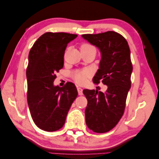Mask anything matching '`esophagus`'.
I'll return each instance as SVG.
<instances>
[{
  "instance_id": "esophagus-1",
  "label": "esophagus",
  "mask_w": 159,
  "mask_h": 159,
  "mask_svg": "<svg viewBox=\"0 0 159 159\" xmlns=\"http://www.w3.org/2000/svg\"><path fill=\"white\" fill-rule=\"evenodd\" d=\"M77 89H78L79 95H83V89L82 88H80V87H78V88H77Z\"/></svg>"
}]
</instances>
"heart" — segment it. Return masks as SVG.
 I'll return each instance as SVG.
<instances>
[{
    "label": "heart",
    "instance_id": "heart-1",
    "mask_svg": "<svg viewBox=\"0 0 159 159\" xmlns=\"http://www.w3.org/2000/svg\"><path fill=\"white\" fill-rule=\"evenodd\" d=\"M93 47L91 45L84 44L81 46V49H85L88 48ZM89 76V72L87 71H75L74 73V78L76 82L78 84H84L85 82L86 78Z\"/></svg>",
    "mask_w": 159,
    "mask_h": 159
}]
</instances>
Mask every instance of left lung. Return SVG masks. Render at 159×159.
I'll return each mask as SVG.
<instances>
[{
  "instance_id": "left-lung-1",
  "label": "left lung",
  "mask_w": 159,
  "mask_h": 159,
  "mask_svg": "<svg viewBox=\"0 0 159 159\" xmlns=\"http://www.w3.org/2000/svg\"><path fill=\"white\" fill-rule=\"evenodd\" d=\"M81 36L101 53L99 69L93 81L99 84L102 80L108 86L105 93L97 89L83 91L88 99L86 125L95 133H106L116 126L124 113L131 84V51L125 38L113 31Z\"/></svg>"
}]
</instances>
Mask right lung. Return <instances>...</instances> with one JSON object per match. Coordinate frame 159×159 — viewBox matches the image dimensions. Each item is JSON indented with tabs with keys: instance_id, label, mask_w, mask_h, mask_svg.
Returning a JSON list of instances; mask_svg holds the SVG:
<instances>
[{
	"instance_id": "obj_1",
	"label": "right lung",
	"mask_w": 159,
	"mask_h": 159,
	"mask_svg": "<svg viewBox=\"0 0 159 159\" xmlns=\"http://www.w3.org/2000/svg\"><path fill=\"white\" fill-rule=\"evenodd\" d=\"M77 34L46 32L34 44L28 55L26 70L27 101L34 123L46 131H56L65 123L71 105L78 96L75 85H54L55 74L64 67L68 43Z\"/></svg>"
}]
</instances>
